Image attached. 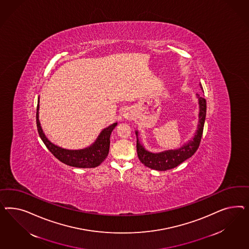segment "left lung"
I'll return each instance as SVG.
<instances>
[{"label": "left lung", "instance_id": "1", "mask_svg": "<svg viewBox=\"0 0 249 249\" xmlns=\"http://www.w3.org/2000/svg\"><path fill=\"white\" fill-rule=\"evenodd\" d=\"M200 86L203 89L202 85ZM197 98L199 99V107H200L199 124L193 141H190L188 143L183 145L178 150H170V151L159 152V153H152L150 151H146L142 147V145L140 143L139 140L137 139L138 157L144 165L157 171H167L177 167L185 160L192 157L196 153L201 142V139L204 131V121L206 116L205 98L201 97L200 95H197ZM136 135L138 136V131H136Z\"/></svg>", "mask_w": 249, "mask_h": 249}]
</instances>
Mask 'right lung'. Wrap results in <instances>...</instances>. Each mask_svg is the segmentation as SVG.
Instances as JSON below:
<instances>
[{
    "mask_svg": "<svg viewBox=\"0 0 249 249\" xmlns=\"http://www.w3.org/2000/svg\"><path fill=\"white\" fill-rule=\"evenodd\" d=\"M39 98H38L37 108H36V125L38 133L42 141L44 142L46 148L51 151V153L56 159H58L63 163L67 165L76 167V168H95L100 165L102 161L107 158L109 144H110V134L114 128L117 126V123H114L109 127L104 128L98 136L97 141L91 145L90 147L83 150H66L52 143L45 137L42 128L40 126L39 116Z\"/></svg>",
    "mask_w": 249,
    "mask_h": 249,
    "instance_id": "obj_1",
    "label": "right lung"
}]
</instances>
